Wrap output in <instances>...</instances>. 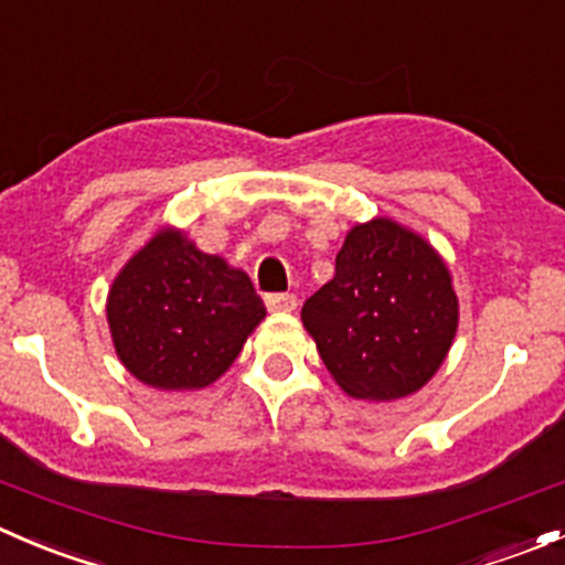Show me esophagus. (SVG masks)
Returning <instances> with one entry per match:
<instances>
[{
	"instance_id": "1",
	"label": "esophagus",
	"mask_w": 565,
	"mask_h": 565,
	"mask_svg": "<svg viewBox=\"0 0 565 565\" xmlns=\"http://www.w3.org/2000/svg\"><path fill=\"white\" fill-rule=\"evenodd\" d=\"M265 306L270 311H295V309H298V295L270 292V295H265Z\"/></svg>"
}]
</instances>
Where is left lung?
<instances>
[{
	"label": "left lung",
	"instance_id": "1",
	"mask_svg": "<svg viewBox=\"0 0 565 565\" xmlns=\"http://www.w3.org/2000/svg\"><path fill=\"white\" fill-rule=\"evenodd\" d=\"M300 319L341 391L391 402L435 377L457 335L459 300L424 237L374 218L347 232L335 276L306 300Z\"/></svg>",
	"mask_w": 565,
	"mask_h": 565
}]
</instances>
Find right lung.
<instances>
[{
	"label": "right lung",
	"instance_id": "obj_1",
	"mask_svg": "<svg viewBox=\"0 0 565 565\" xmlns=\"http://www.w3.org/2000/svg\"><path fill=\"white\" fill-rule=\"evenodd\" d=\"M106 317L117 358L136 380L196 391L235 363L265 306L246 273L167 226L114 278Z\"/></svg>",
	"mask_w": 565,
	"mask_h": 565
}]
</instances>
